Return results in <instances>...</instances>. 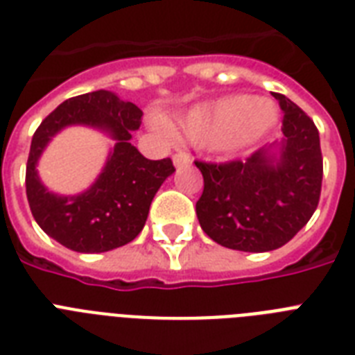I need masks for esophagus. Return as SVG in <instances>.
<instances>
[{
  "mask_svg": "<svg viewBox=\"0 0 355 355\" xmlns=\"http://www.w3.org/2000/svg\"><path fill=\"white\" fill-rule=\"evenodd\" d=\"M173 164H175V167L189 166V164H191V156L186 155V153H182V150H178V153H175V155H173Z\"/></svg>",
  "mask_w": 355,
  "mask_h": 355,
  "instance_id": "1",
  "label": "esophagus"
}]
</instances>
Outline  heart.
Wrapping results in <instances>:
<instances>
[{"mask_svg":"<svg viewBox=\"0 0 355 355\" xmlns=\"http://www.w3.org/2000/svg\"><path fill=\"white\" fill-rule=\"evenodd\" d=\"M276 121L278 108L272 101L234 94L193 107L178 119L177 128L191 144L236 155L265 138Z\"/></svg>","mask_w":355,"mask_h":355,"instance_id":"obj_1","label":"heart"}]
</instances>
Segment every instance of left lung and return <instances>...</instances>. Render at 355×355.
<instances>
[{"mask_svg": "<svg viewBox=\"0 0 355 355\" xmlns=\"http://www.w3.org/2000/svg\"><path fill=\"white\" fill-rule=\"evenodd\" d=\"M284 110V138L245 162H195L205 178L200 228L243 252H269L291 241L317 210L322 184L319 130L300 108L272 94Z\"/></svg>", "mask_w": 355, "mask_h": 355, "instance_id": "8db88e82", "label": "left lung"}]
</instances>
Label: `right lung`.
<instances>
[{"label":"right lung","mask_w":355,"mask_h":355,"mask_svg":"<svg viewBox=\"0 0 355 355\" xmlns=\"http://www.w3.org/2000/svg\"><path fill=\"white\" fill-rule=\"evenodd\" d=\"M144 112L114 92L97 90L58 105L36 128L31 141L25 188L38 227L75 252H107L141 232L149 206L169 175L173 162L147 160L132 144V130ZM85 124L101 130L116 144L90 189L77 196H58L41 184L35 166L46 144L66 126Z\"/></svg>","instance_id":"add662e5"}]
</instances>
